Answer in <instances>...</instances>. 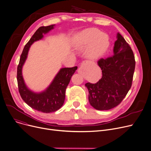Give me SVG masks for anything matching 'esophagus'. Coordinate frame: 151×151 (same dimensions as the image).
I'll use <instances>...</instances> for the list:
<instances>
[{
  "mask_svg": "<svg viewBox=\"0 0 151 151\" xmlns=\"http://www.w3.org/2000/svg\"><path fill=\"white\" fill-rule=\"evenodd\" d=\"M78 73H80V74H81V73H82V68H80L78 69Z\"/></svg>",
  "mask_w": 151,
  "mask_h": 151,
  "instance_id": "34e87169",
  "label": "esophagus"
}]
</instances>
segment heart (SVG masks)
<instances>
[{
	"label": "heart",
	"instance_id": "obj_1",
	"mask_svg": "<svg viewBox=\"0 0 151 151\" xmlns=\"http://www.w3.org/2000/svg\"><path fill=\"white\" fill-rule=\"evenodd\" d=\"M91 43L88 56L91 59H97L104 55L107 51L109 40L107 35L101 33V31L95 29L83 31L77 35L74 40L75 47L80 50L85 49Z\"/></svg>",
	"mask_w": 151,
	"mask_h": 151
}]
</instances>
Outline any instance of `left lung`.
<instances>
[{"mask_svg": "<svg viewBox=\"0 0 151 151\" xmlns=\"http://www.w3.org/2000/svg\"><path fill=\"white\" fill-rule=\"evenodd\" d=\"M113 55L101 58L97 64L102 76L96 83H86L89 102L95 109L107 110L118 105L130 89L135 68V56L129 44L118 33Z\"/></svg>", "mask_w": 151, "mask_h": 151, "instance_id": "left-lung-1", "label": "left lung"}]
</instances>
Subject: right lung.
Listing matches in <instances>:
<instances>
[{
    "label": "right lung",
    "mask_w": 151,
    "mask_h": 151,
    "mask_svg": "<svg viewBox=\"0 0 151 151\" xmlns=\"http://www.w3.org/2000/svg\"><path fill=\"white\" fill-rule=\"evenodd\" d=\"M54 25L40 27L35 32L25 44L17 68V85L22 99L31 108L46 113L55 111L63 105L66 89L77 67L61 68L49 86L45 91L40 93H34L27 87L22 75V68L27 57L30 46L35 41L41 40L43 37V33H46L54 29Z\"/></svg>",
    "instance_id": "1"
}]
</instances>
